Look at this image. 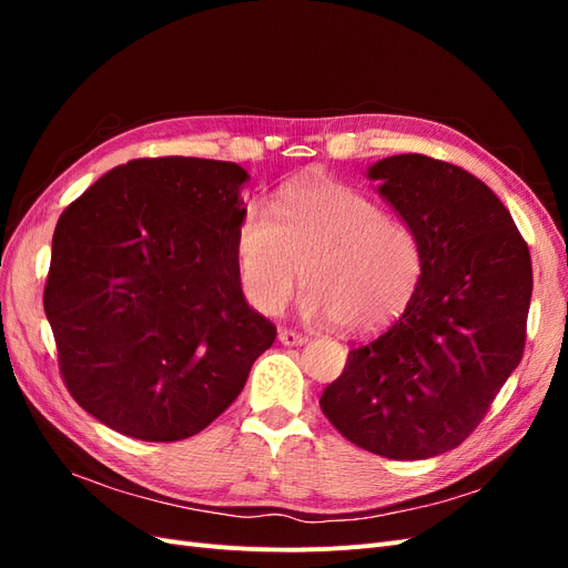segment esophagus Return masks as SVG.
Returning <instances> with one entry per match:
<instances>
[{"mask_svg":"<svg viewBox=\"0 0 568 568\" xmlns=\"http://www.w3.org/2000/svg\"><path fill=\"white\" fill-rule=\"evenodd\" d=\"M280 341L284 343V346H301V343H305L307 338L294 329H282L280 332Z\"/></svg>","mask_w":568,"mask_h":568,"instance_id":"1","label":"esophagus"}]
</instances>
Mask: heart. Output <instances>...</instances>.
I'll list each match as a JSON object with an SVG mask.
<instances>
[{
	"label": "heart",
	"mask_w": 568,
	"mask_h": 568,
	"mask_svg": "<svg viewBox=\"0 0 568 568\" xmlns=\"http://www.w3.org/2000/svg\"><path fill=\"white\" fill-rule=\"evenodd\" d=\"M234 261L246 301L277 315L296 288L307 317L341 332L382 329L409 305L424 272L417 232L353 186H288L274 201L246 203L234 225Z\"/></svg>",
	"instance_id": "heart-1"
}]
</instances>
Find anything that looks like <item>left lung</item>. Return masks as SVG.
Returning a JSON list of instances; mask_svg holds the SVG:
<instances>
[{
  "label": "left lung",
  "instance_id": "1",
  "mask_svg": "<svg viewBox=\"0 0 568 568\" xmlns=\"http://www.w3.org/2000/svg\"><path fill=\"white\" fill-rule=\"evenodd\" d=\"M369 178L417 232L424 272L403 317L348 353L320 407L357 448L426 459L474 434L521 363L530 253L505 203L467 170L403 153Z\"/></svg>",
  "mask_w": 568,
  "mask_h": 568
}]
</instances>
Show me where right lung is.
I'll use <instances>...</instances> for the list:
<instances>
[{
  "label": "right lung",
  "instance_id": "obj_1",
  "mask_svg": "<svg viewBox=\"0 0 568 568\" xmlns=\"http://www.w3.org/2000/svg\"><path fill=\"white\" fill-rule=\"evenodd\" d=\"M246 180L227 161L136 159L61 213L44 313L68 393L113 432L149 443L203 432L274 343L236 274Z\"/></svg>",
  "mask_w": 568,
  "mask_h": 568
}]
</instances>
